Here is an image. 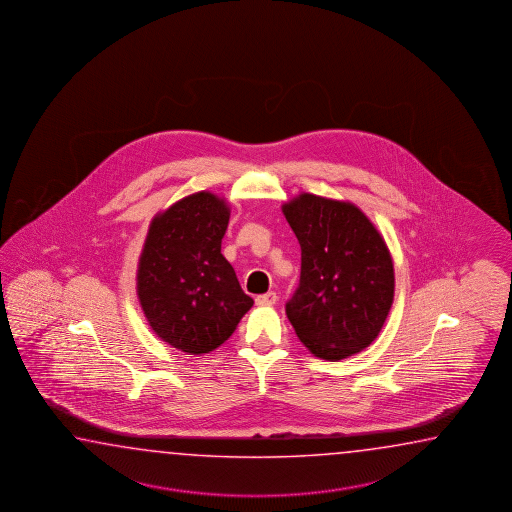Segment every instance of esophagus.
I'll return each mask as SVG.
<instances>
[{
	"instance_id": "obj_1",
	"label": "esophagus",
	"mask_w": 512,
	"mask_h": 512,
	"mask_svg": "<svg viewBox=\"0 0 512 512\" xmlns=\"http://www.w3.org/2000/svg\"><path fill=\"white\" fill-rule=\"evenodd\" d=\"M278 301V296H276V292H267V294H260V296H256V303L258 305H274Z\"/></svg>"
}]
</instances>
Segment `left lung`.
<instances>
[{"mask_svg":"<svg viewBox=\"0 0 512 512\" xmlns=\"http://www.w3.org/2000/svg\"><path fill=\"white\" fill-rule=\"evenodd\" d=\"M300 241V285L287 318L309 351L338 361L369 347L394 298L391 252L363 212L347 201L300 194L283 205Z\"/></svg>","mask_w":512,"mask_h":512,"instance_id":"8db88e82","label":"left lung"}]
</instances>
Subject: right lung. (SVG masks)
I'll return each mask as SVG.
<instances>
[{"label": "right lung", "mask_w": 512, "mask_h": 512, "mask_svg": "<svg viewBox=\"0 0 512 512\" xmlns=\"http://www.w3.org/2000/svg\"><path fill=\"white\" fill-rule=\"evenodd\" d=\"M231 211L211 192L176 201L151 223L138 265V298L158 338L189 354L220 347L252 307L221 254Z\"/></svg>", "instance_id": "1"}]
</instances>
